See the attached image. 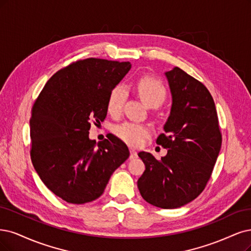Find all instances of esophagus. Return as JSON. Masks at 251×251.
Segmentation results:
<instances>
[{
    "label": "esophagus",
    "instance_id": "esophagus-1",
    "mask_svg": "<svg viewBox=\"0 0 251 251\" xmlns=\"http://www.w3.org/2000/svg\"><path fill=\"white\" fill-rule=\"evenodd\" d=\"M138 157V153H137V151H135V150H129V158L131 159H135V158H137Z\"/></svg>",
    "mask_w": 251,
    "mask_h": 251
}]
</instances>
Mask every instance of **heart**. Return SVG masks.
<instances>
[{
	"label": "heart",
	"instance_id": "obj_1",
	"mask_svg": "<svg viewBox=\"0 0 251 251\" xmlns=\"http://www.w3.org/2000/svg\"><path fill=\"white\" fill-rule=\"evenodd\" d=\"M137 92L141 100L148 107H159L166 99V89L164 85L151 76H142L137 82ZM126 99V89L124 85H117L109 93L107 110L110 114L117 115ZM151 133L148 126L125 123L116 126L115 134L126 143L138 146Z\"/></svg>",
	"mask_w": 251,
	"mask_h": 251
}]
</instances>
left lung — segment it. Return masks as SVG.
<instances>
[{
    "mask_svg": "<svg viewBox=\"0 0 251 251\" xmlns=\"http://www.w3.org/2000/svg\"><path fill=\"white\" fill-rule=\"evenodd\" d=\"M172 97L170 114L157 144L167 154L138 155L145 165L137 181L145 201L161 209H176L200 195L211 177L221 149L217 111L205 86L178 67L166 72Z\"/></svg>",
    "mask_w": 251,
    "mask_h": 251,
    "instance_id": "obj_1",
    "label": "left lung"
}]
</instances>
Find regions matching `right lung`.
<instances>
[{
  "label": "right lung",
  "mask_w": 251,
  "mask_h": 251,
  "mask_svg": "<svg viewBox=\"0 0 251 251\" xmlns=\"http://www.w3.org/2000/svg\"><path fill=\"white\" fill-rule=\"evenodd\" d=\"M129 62L88 58L58 71L32 108L31 160L42 183L70 203L99 198L112 174L128 158L114 135L89 139L91 120L103 122L110 91L131 70Z\"/></svg>",
  "instance_id": "add662e5"
}]
</instances>
